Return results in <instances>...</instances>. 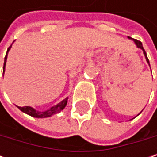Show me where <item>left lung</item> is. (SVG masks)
I'll list each match as a JSON object with an SVG mask.
<instances>
[{
    "mask_svg": "<svg viewBox=\"0 0 157 157\" xmlns=\"http://www.w3.org/2000/svg\"><path fill=\"white\" fill-rule=\"evenodd\" d=\"M129 39H132L131 37H128ZM134 41H135V43H136V46L138 48H140L142 49L143 51H144V56H145V58H146V61H147V63H148V64L150 65V63H149V60H148V58H147V56H146V52H145V51H144V49L143 47V44H142V43L140 41H138V40H135L134 39Z\"/></svg>",
    "mask_w": 157,
    "mask_h": 157,
    "instance_id": "obj_1",
    "label": "left lung"
}]
</instances>
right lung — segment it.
Masks as SVG:
<instances>
[{"label":"right lung","mask_w":157,"mask_h":157,"mask_svg":"<svg viewBox=\"0 0 157 157\" xmlns=\"http://www.w3.org/2000/svg\"><path fill=\"white\" fill-rule=\"evenodd\" d=\"M12 47V45L8 48L7 50V52H6V55H5V58H4V64H3V73H4V68H5V63H6V60H7V53H8V51L10 50V48ZM67 100H68V97L65 98L64 100H63L61 103H59L58 105H56L55 106L52 107L51 109L47 110L45 112H38L36 110H34L33 108L30 107V106H23V107H21V106H18V108L22 111L23 113L33 116V117H37V118H44V117H49L54 113H60L62 110L63 109L67 104Z\"/></svg>","instance_id":"right-lung-1"}]
</instances>
